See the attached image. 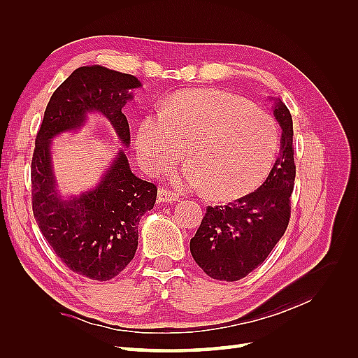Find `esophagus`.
Wrapping results in <instances>:
<instances>
[{"label": "esophagus", "instance_id": "obj_1", "mask_svg": "<svg viewBox=\"0 0 358 358\" xmlns=\"http://www.w3.org/2000/svg\"><path fill=\"white\" fill-rule=\"evenodd\" d=\"M179 199L178 194L175 191H171L169 188H161L158 191V201H162V203H173Z\"/></svg>", "mask_w": 358, "mask_h": 358}]
</instances>
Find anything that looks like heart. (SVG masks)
Listing matches in <instances>:
<instances>
[{
    "label": "heart",
    "mask_w": 358,
    "mask_h": 358,
    "mask_svg": "<svg viewBox=\"0 0 358 358\" xmlns=\"http://www.w3.org/2000/svg\"><path fill=\"white\" fill-rule=\"evenodd\" d=\"M136 149L150 173L187 159L188 185L215 200L254 191L273 167L279 129L268 113L218 91H188L138 125Z\"/></svg>",
    "instance_id": "obj_1"
}]
</instances>
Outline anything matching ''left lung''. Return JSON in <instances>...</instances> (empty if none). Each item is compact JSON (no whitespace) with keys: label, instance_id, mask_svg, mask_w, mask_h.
<instances>
[{"label":"left lung","instance_id":"1","mask_svg":"<svg viewBox=\"0 0 358 358\" xmlns=\"http://www.w3.org/2000/svg\"><path fill=\"white\" fill-rule=\"evenodd\" d=\"M273 113L282 137L279 157L267 179L254 192L229 204L208 206L189 242L192 258L213 279L234 282L251 273L272 252L288 227L296 179L292 117L278 99Z\"/></svg>","mask_w":358,"mask_h":358}]
</instances>
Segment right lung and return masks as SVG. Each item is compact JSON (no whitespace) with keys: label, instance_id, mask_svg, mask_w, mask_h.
Segmentation results:
<instances>
[{"label":"right lung","instance_id":"1","mask_svg":"<svg viewBox=\"0 0 358 358\" xmlns=\"http://www.w3.org/2000/svg\"><path fill=\"white\" fill-rule=\"evenodd\" d=\"M142 86L131 74L101 66L74 70L52 94L36 137L31 161L32 212L38 229L71 272L94 280H109L134 258L138 222L154 209L157 185L138 179L124 150L94 189L62 200L53 176L52 138L83 125L86 113L109 119L122 145H129V127L122 107Z\"/></svg>","mask_w":358,"mask_h":358}]
</instances>
